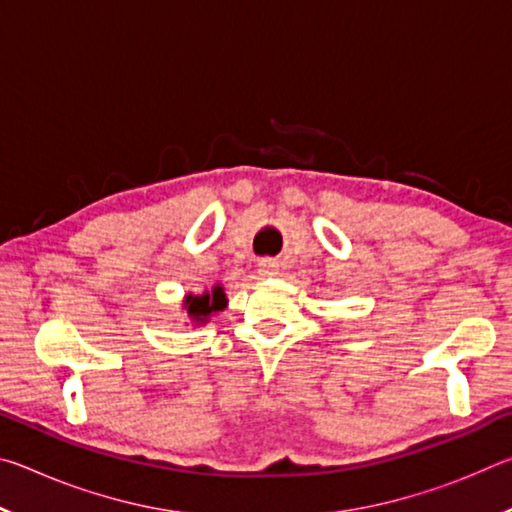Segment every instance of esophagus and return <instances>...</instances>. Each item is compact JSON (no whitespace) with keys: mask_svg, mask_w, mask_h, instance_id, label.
<instances>
[{"mask_svg":"<svg viewBox=\"0 0 512 512\" xmlns=\"http://www.w3.org/2000/svg\"><path fill=\"white\" fill-rule=\"evenodd\" d=\"M259 271H262V275H275L277 273V264L271 262V259H264V262L259 264Z\"/></svg>","mask_w":512,"mask_h":512,"instance_id":"34e87169","label":"esophagus"}]
</instances>
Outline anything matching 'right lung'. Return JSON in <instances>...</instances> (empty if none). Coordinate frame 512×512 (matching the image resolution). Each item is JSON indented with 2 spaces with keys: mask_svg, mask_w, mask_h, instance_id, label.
<instances>
[{
  "mask_svg": "<svg viewBox=\"0 0 512 512\" xmlns=\"http://www.w3.org/2000/svg\"><path fill=\"white\" fill-rule=\"evenodd\" d=\"M225 302L228 300H225L223 289L214 287L212 293H203V296H187L185 309L194 323H205L214 311H221L225 307Z\"/></svg>",
  "mask_w": 512,
  "mask_h": 512,
  "instance_id": "right-lung-1",
  "label": "right lung"
}]
</instances>
